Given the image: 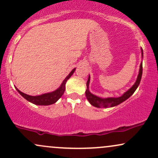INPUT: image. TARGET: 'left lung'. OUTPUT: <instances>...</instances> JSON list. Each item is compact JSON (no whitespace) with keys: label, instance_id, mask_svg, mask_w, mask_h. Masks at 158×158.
Listing matches in <instances>:
<instances>
[{"label":"left lung","instance_id":"obj_1","mask_svg":"<svg viewBox=\"0 0 158 158\" xmlns=\"http://www.w3.org/2000/svg\"><path fill=\"white\" fill-rule=\"evenodd\" d=\"M141 54H142V59L143 57V49L141 48ZM143 73V61H141L140 64H139V73L137 75V78L136 79V81L135 82L131 88H129L127 91L125 92L124 94H122L120 97H98L97 95H94L92 93H90L89 90V85H90V77L89 75L88 77V79L87 81V90L85 91V96H86L87 99L91 106L97 108H111V107L117 106L118 105L121 104V103L126 101L131 96L135 93V91L138 88L139 82H140L141 77H142Z\"/></svg>","mask_w":158,"mask_h":158}]
</instances>
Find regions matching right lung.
I'll return each mask as SVG.
<instances>
[{
	"label": "right lung",
	"mask_w": 158,
	"mask_h": 158,
	"mask_svg": "<svg viewBox=\"0 0 158 158\" xmlns=\"http://www.w3.org/2000/svg\"><path fill=\"white\" fill-rule=\"evenodd\" d=\"M75 70L76 68H73V70H71V72H70V73L67 76V77L63 80L60 86H59L57 89L53 90V91L52 92H49V93L43 94L38 96H30L21 92V90H19L16 87L15 88L16 90H17V91L19 92L24 99H26L27 101L32 103V104L37 105V106H50V105L56 103L61 97V96L63 95V94H64L65 90V85H66L67 81L70 79L72 75H73Z\"/></svg>",
	"instance_id": "1"
}]
</instances>
